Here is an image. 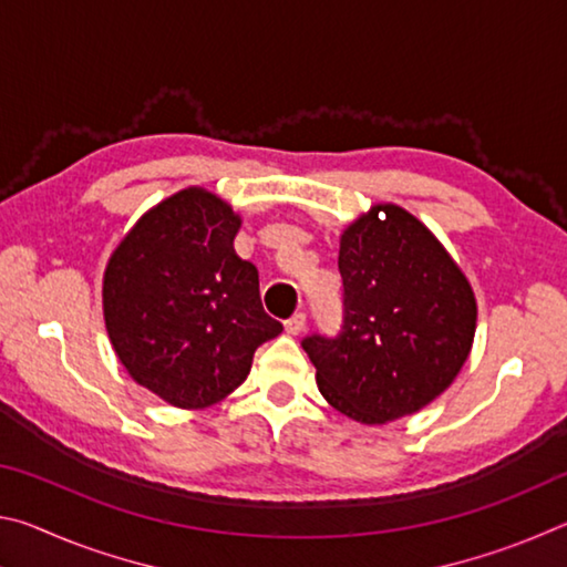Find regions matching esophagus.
<instances>
[{
    "instance_id": "obj_1",
    "label": "esophagus",
    "mask_w": 567,
    "mask_h": 567,
    "mask_svg": "<svg viewBox=\"0 0 567 567\" xmlns=\"http://www.w3.org/2000/svg\"><path fill=\"white\" fill-rule=\"evenodd\" d=\"M305 322H307V315L300 310V312H295L292 318L285 320V330L290 334H300L305 330Z\"/></svg>"
}]
</instances>
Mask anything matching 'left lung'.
<instances>
[{
	"mask_svg": "<svg viewBox=\"0 0 567 567\" xmlns=\"http://www.w3.org/2000/svg\"><path fill=\"white\" fill-rule=\"evenodd\" d=\"M338 270V334L302 338L322 398L364 425L425 408L455 380L473 342L477 310L465 275L395 205L372 207L344 229Z\"/></svg>",
	"mask_w": 567,
	"mask_h": 567,
	"instance_id": "1",
	"label": "left lung"
}]
</instances>
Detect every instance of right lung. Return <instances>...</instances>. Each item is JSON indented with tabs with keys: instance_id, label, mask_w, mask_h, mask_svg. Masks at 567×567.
<instances>
[{
	"instance_id": "obj_1",
	"label": "right lung",
	"mask_w": 567,
	"mask_h": 567,
	"mask_svg": "<svg viewBox=\"0 0 567 567\" xmlns=\"http://www.w3.org/2000/svg\"><path fill=\"white\" fill-rule=\"evenodd\" d=\"M239 217L189 187L134 225L104 272V322L130 375L175 408H207L247 378L282 324L262 310Z\"/></svg>"
}]
</instances>
